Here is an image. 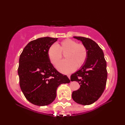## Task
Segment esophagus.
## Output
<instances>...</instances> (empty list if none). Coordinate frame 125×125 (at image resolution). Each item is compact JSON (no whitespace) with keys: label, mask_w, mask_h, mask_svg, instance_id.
<instances>
[{"label":"esophagus","mask_w":125,"mask_h":125,"mask_svg":"<svg viewBox=\"0 0 125 125\" xmlns=\"http://www.w3.org/2000/svg\"><path fill=\"white\" fill-rule=\"evenodd\" d=\"M67 76L68 77V78H70V75H69V74H68V75H67Z\"/></svg>","instance_id":"esophagus-1"}]
</instances>
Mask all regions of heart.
I'll list each match as a JSON object with an SVG mask.
<instances>
[{"mask_svg":"<svg viewBox=\"0 0 125 125\" xmlns=\"http://www.w3.org/2000/svg\"><path fill=\"white\" fill-rule=\"evenodd\" d=\"M65 53L67 59L62 61L57 68L61 72L68 73L73 70L76 65L80 66L85 61L87 51L83 44L77 43L72 39H67L60 42V44H52L48 50V56L52 64L56 66Z\"/></svg>","mask_w":125,"mask_h":125,"instance_id":"obj_1","label":"heart"}]
</instances>
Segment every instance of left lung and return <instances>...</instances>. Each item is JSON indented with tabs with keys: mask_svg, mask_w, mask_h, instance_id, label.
<instances>
[{
	"mask_svg": "<svg viewBox=\"0 0 125 125\" xmlns=\"http://www.w3.org/2000/svg\"><path fill=\"white\" fill-rule=\"evenodd\" d=\"M86 47L87 56L81 68L71 75V81H77L80 88L73 91L72 98L77 103L83 105L92 104L100 97L106 84V61L102 49L92 40L73 36Z\"/></svg>",
	"mask_w": 125,
	"mask_h": 125,
	"instance_id": "left-lung-1",
	"label": "left lung"
}]
</instances>
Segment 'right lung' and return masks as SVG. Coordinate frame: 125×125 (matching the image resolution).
I'll list each match as a JSON object with an SVG mask.
<instances>
[{
    "instance_id": "add662e5",
    "label": "right lung",
    "mask_w": 125,
    "mask_h": 125,
    "mask_svg": "<svg viewBox=\"0 0 125 125\" xmlns=\"http://www.w3.org/2000/svg\"><path fill=\"white\" fill-rule=\"evenodd\" d=\"M57 38H39L27 44L19 58L18 73L21 90L29 102L38 106L51 104L61 84L70 80L56 69L48 56L49 47Z\"/></svg>"
}]
</instances>
